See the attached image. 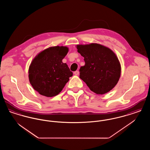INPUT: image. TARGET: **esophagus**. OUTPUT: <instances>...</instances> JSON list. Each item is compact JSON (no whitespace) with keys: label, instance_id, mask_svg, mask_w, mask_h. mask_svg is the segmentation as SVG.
I'll list each match as a JSON object with an SVG mask.
<instances>
[{"label":"esophagus","instance_id":"34e87169","mask_svg":"<svg viewBox=\"0 0 150 150\" xmlns=\"http://www.w3.org/2000/svg\"><path fill=\"white\" fill-rule=\"evenodd\" d=\"M74 74L75 75H78L79 74V71H76L74 72Z\"/></svg>","mask_w":150,"mask_h":150}]
</instances>
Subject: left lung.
<instances>
[{
    "instance_id": "left-lung-1",
    "label": "left lung",
    "mask_w": 150,
    "mask_h": 150,
    "mask_svg": "<svg viewBox=\"0 0 150 150\" xmlns=\"http://www.w3.org/2000/svg\"><path fill=\"white\" fill-rule=\"evenodd\" d=\"M76 47L86 63L80 69V78L97 94L112 90L118 83L121 71V64L114 52L98 43L78 44Z\"/></svg>"
}]
</instances>
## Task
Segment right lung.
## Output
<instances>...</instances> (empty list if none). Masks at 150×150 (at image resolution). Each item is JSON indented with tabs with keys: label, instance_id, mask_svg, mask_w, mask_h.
<instances>
[{
	"label": "right lung",
	"instance_id": "obj_1",
	"mask_svg": "<svg viewBox=\"0 0 150 150\" xmlns=\"http://www.w3.org/2000/svg\"><path fill=\"white\" fill-rule=\"evenodd\" d=\"M69 52L66 46L50 47L39 52L29 66L31 85L40 94L52 97L60 93L73 74L62 59Z\"/></svg>",
	"mask_w": 150,
	"mask_h": 150
}]
</instances>
